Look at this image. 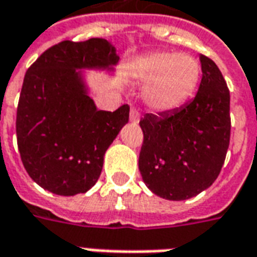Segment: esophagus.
<instances>
[{"instance_id":"obj_1","label":"esophagus","mask_w":257,"mask_h":257,"mask_svg":"<svg viewBox=\"0 0 257 257\" xmlns=\"http://www.w3.org/2000/svg\"><path fill=\"white\" fill-rule=\"evenodd\" d=\"M129 119H131V122H134V123L139 122L140 112L138 111L135 107H132V108H131V111H129Z\"/></svg>"}]
</instances>
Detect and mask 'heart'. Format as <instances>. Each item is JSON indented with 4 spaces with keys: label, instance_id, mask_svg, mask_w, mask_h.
<instances>
[{
    "label": "heart",
    "instance_id": "obj_1",
    "mask_svg": "<svg viewBox=\"0 0 257 257\" xmlns=\"http://www.w3.org/2000/svg\"><path fill=\"white\" fill-rule=\"evenodd\" d=\"M132 75L146 85L147 104L158 111H167L182 106L195 92L201 64L187 53L154 52L135 63Z\"/></svg>",
    "mask_w": 257,
    "mask_h": 257
}]
</instances>
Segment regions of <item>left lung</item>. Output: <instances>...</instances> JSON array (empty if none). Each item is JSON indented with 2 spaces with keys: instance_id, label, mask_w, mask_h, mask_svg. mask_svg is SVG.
I'll list each match as a JSON object with an SVG mask.
<instances>
[{
  "instance_id": "8db88e82",
  "label": "left lung",
  "mask_w": 257,
  "mask_h": 257,
  "mask_svg": "<svg viewBox=\"0 0 257 257\" xmlns=\"http://www.w3.org/2000/svg\"><path fill=\"white\" fill-rule=\"evenodd\" d=\"M202 79L193 100L140 119L143 145L139 171L157 195L183 201L219 176L230 145V90L216 63L199 56Z\"/></svg>"
}]
</instances>
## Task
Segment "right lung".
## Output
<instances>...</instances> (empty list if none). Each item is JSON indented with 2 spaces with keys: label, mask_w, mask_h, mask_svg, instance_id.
<instances>
[{
  "label": "right lung",
  "mask_w": 257,
  "mask_h": 257,
  "mask_svg": "<svg viewBox=\"0 0 257 257\" xmlns=\"http://www.w3.org/2000/svg\"><path fill=\"white\" fill-rule=\"evenodd\" d=\"M115 49L103 38L62 41L31 64L23 79L16 136L30 178L58 195L86 193L104 153L129 119V106L97 110L75 68H110Z\"/></svg>",
  "instance_id": "1"
}]
</instances>
